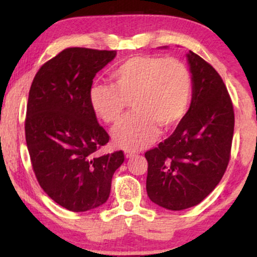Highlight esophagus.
Returning a JSON list of instances; mask_svg holds the SVG:
<instances>
[{
	"label": "esophagus",
	"mask_w": 257,
	"mask_h": 257,
	"mask_svg": "<svg viewBox=\"0 0 257 257\" xmlns=\"http://www.w3.org/2000/svg\"><path fill=\"white\" fill-rule=\"evenodd\" d=\"M137 154V152H135V151H125V157L126 158H132V157H135Z\"/></svg>",
	"instance_id": "1"
}]
</instances>
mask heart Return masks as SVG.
I'll use <instances>...</instances> for the list:
<instances>
[{"label":"heart","mask_w":257,"mask_h":257,"mask_svg":"<svg viewBox=\"0 0 257 257\" xmlns=\"http://www.w3.org/2000/svg\"><path fill=\"white\" fill-rule=\"evenodd\" d=\"M112 85L94 83L89 100L94 113L118 124L127 101L137 111L113 130L114 143L126 150L143 149L159 135V126L174 127L187 114L192 100L191 72L175 58L139 55L122 62L111 75Z\"/></svg>","instance_id":"heart-1"}]
</instances>
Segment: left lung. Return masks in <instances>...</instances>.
I'll use <instances>...</instances> for the list:
<instances>
[{
    "label": "left lung",
    "mask_w": 257,
    "mask_h": 257,
    "mask_svg": "<svg viewBox=\"0 0 257 257\" xmlns=\"http://www.w3.org/2000/svg\"><path fill=\"white\" fill-rule=\"evenodd\" d=\"M192 103L175 131L147 151L146 191L151 201L171 210L196 206L216 187L230 159L234 110L222 78L189 51Z\"/></svg>",
    "instance_id": "8db88e82"
}]
</instances>
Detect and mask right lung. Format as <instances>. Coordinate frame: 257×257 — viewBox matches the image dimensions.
<instances>
[{
	"label": "right lung",
	"instance_id": "obj_1",
	"mask_svg": "<svg viewBox=\"0 0 257 257\" xmlns=\"http://www.w3.org/2000/svg\"><path fill=\"white\" fill-rule=\"evenodd\" d=\"M115 54L64 49L41 66L29 91L24 130L31 166L43 191L71 212L106 202L125 159L122 151L98 156L110 136L89 100L94 76Z\"/></svg>",
	"mask_w": 257,
	"mask_h": 257
}]
</instances>
